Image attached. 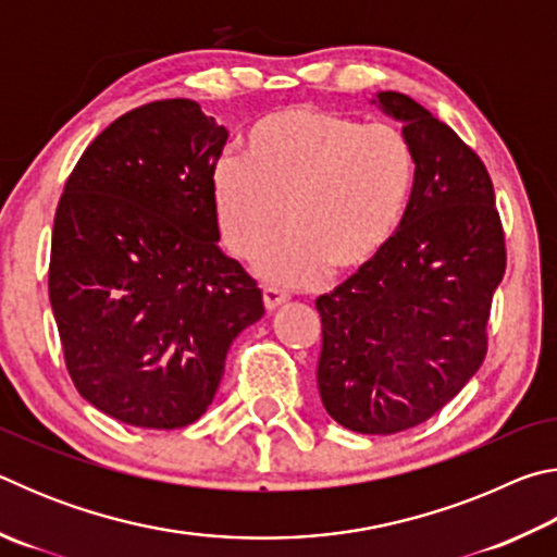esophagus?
I'll use <instances>...</instances> for the list:
<instances>
[{
	"mask_svg": "<svg viewBox=\"0 0 557 557\" xmlns=\"http://www.w3.org/2000/svg\"><path fill=\"white\" fill-rule=\"evenodd\" d=\"M289 299V295L285 289H280V287H272V285H265L262 287V301H265V309H277L280 305H285V301Z\"/></svg>",
	"mask_w": 557,
	"mask_h": 557,
	"instance_id": "esophagus-1",
	"label": "esophagus"
}]
</instances>
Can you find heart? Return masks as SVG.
Segmentation results:
<instances>
[{"label":"heart","mask_w":557,"mask_h":557,"mask_svg":"<svg viewBox=\"0 0 557 557\" xmlns=\"http://www.w3.org/2000/svg\"><path fill=\"white\" fill-rule=\"evenodd\" d=\"M418 159L405 132L314 106L265 112L245 137V159L213 172V211L235 258H258L280 285H312L329 272L369 270L400 233Z\"/></svg>","instance_id":"obj_1"}]
</instances>
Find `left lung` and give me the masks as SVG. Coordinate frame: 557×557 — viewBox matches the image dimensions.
<instances>
[{
  "label": "left lung",
  "mask_w": 557,
  "mask_h": 557,
  "mask_svg": "<svg viewBox=\"0 0 557 557\" xmlns=\"http://www.w3.org/2000/svg\"><path fill=\"white\" fill-rule=\"evenodd\" d=\"M418 159L408 215L369 270L317 299L326 412L361 435L430 420L482 369L506 272L494 184L479 154L403 92H379Z\"/></svg>",
  "instance_id": "1"
}]
</instances>
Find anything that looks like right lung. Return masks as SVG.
I'll return each instance as SVG.
<instances>
[{
    "label": "right lung",
    "instance_id": "right-lung-1",
    "mask_svg": "<svg viewBox=\"0 0 557 557\" xmlns=\"http://www.w3.org/2000/svg\"><path fill=\"white\" fill-rule=\"evenodd\" d=\"M225 139L199 102H147L92 139L55 206L49 297L65 369L127 425L199 420L233 338L265 314L258 282L219 248Z\"/></svg>",
    "mask_w": 557,
    "mask_h": 557
}]
</instances>
